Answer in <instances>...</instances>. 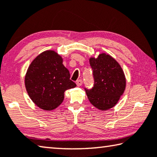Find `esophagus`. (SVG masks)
I'll return each instance as SVG.
<instances>
[{"mask_svg":"<svg viewBox=\"0 0 157 157\" xmlns=\"http://www.w3.org/2000/svg\"><path fill=\"white\" fill-rule=\"evenodd\" d=\"M76 84L78 86H82V79H78V80H77Z\"/></svg>","mask_w":157,"mask_h":157,"instance_id":"esophagus-1","label":"esophagus"}]
</instances>
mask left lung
<instances>
[{
	"instance_id": "8db88e82",
	"label": "left lung",
	"mask_w": 157,
	"mask_h": 157,
	"mask_svg": "<svg viewBox=\"0 0 157 157\" xmlns=\"http://www.w3.org/2000/svg\"><path fill=\"white\" fill-rule=\"evenodd\" d=\"M89 63L93 70L94 86L84 88L90 103L101 110H107L117 103L126 87L124 71L115 59L105 53Z\"/></svg>"
}]
</instances>
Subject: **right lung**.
<instances>
[{
  "instance_id": "1",
  "label": "right lung",
  "mask_w": 157,
  "mask_h": 157,
  "mask_svg": "<svg viewBox=\"0 0 157 157\" xmlns=\"http://www.w3.org/2000/svg\"><path fill=\"white\" fill-rule=\"evenodd\" d=\"M70 77L61 56L54 51L47 50L30 64L25 76V86L37 106L52 110L63 102L65 91L76 86Z\"/></svg>"
}]
</instances>
